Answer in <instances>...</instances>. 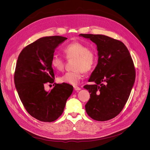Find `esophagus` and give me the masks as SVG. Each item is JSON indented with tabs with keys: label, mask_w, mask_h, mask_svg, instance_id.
Wrapping results in <instances>:
<instances>
[{
	"label": "esophagus",
	"mask_w": 150,
	"mask_h": 150,
	"mask_svg": "<svg viewBox=\"0 0 150 150\" xmlns=\"http://www.w3.org/2000/svg\"><path fill=\"white\" fill-rule=\"evenodd\" d=\"M74 90H75V91H79V90H81V88L78 87V86H74Z\"/></svg>",
	"instance_id": "esophagus-1"
}]
</instances>
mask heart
<instances>
[{"label": "heart", "instance_id": "b5f03b06", "mask_svg": "<svg viewBox=\"0 0 150 150\" xmlns=\"http://www.w3.org/2000/svg\"><path fill=\"white\" fill-rule=\"evenodd\" d=\"M62 52L67 59H74L72 69L73 71L67 72L57 77V82L76 85L83 78V72L91 71L96 66L97 56L95 52L89 49L86 45L79 42H74L67 44L62 49ZM50 64L54 69L61 71L64 66V61L57 55L51 59Z\"/></svg>", "mask_w": 150, "mask_h": 150}]
</instances>
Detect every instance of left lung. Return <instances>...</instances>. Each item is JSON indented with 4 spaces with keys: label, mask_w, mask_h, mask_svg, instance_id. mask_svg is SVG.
<instances>
[{
    "label": "left lung",
    "mask_w": 150,
    "mask_h": 150,
    "mask_svg": "<svg viewBox=\"0 0 150 150\" xmlns=\"http://www.w3.org/2000/svg\"><path fill=\"white\" fill-rule=\"evenodd\" d=\"M97 46L98 62L86 85L90 99L86 111L92 119L104 121L123 109L135 81V69L128 49L120 40L101 34H79Z\"/></svg>",
    "instance_id": "obj_1"
}]
</instances>
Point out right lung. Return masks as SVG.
I'll list each match as a JSON object with an SVG mask.
<instances>
[{"label": "right lung", "mask_w": 150, "mask_h": 150, "mask_svg": "<svg viewBox=\"0 0 150 150\" xmlns=\"http://www.w3.org/2000/svg\"><path fill=\"white\" fill-rule=\"evenodd\" d=\"M67 39L59 35L40 38L24 48L17 59L14 74L17 91L26 111L40 121L56 120L73 91L68 84H54L50 91L44 89L45 84L54 83L50 61L55 49Z\"/></svg>", "instance_id": "add662e5"}]
</instances>
